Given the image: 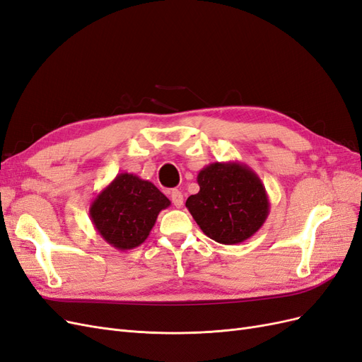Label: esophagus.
<instances>
[{
	"mask_svg": "<svg viewBox=\"0 0 362 362\" xmlns=\"http://www.w3.org/2000/svg\"><path fill=\"white\" fill-rule=\"evenodd\" d=\"M170 199H172L173 205L177 206V208H181L182 204H184V196H182V193H181L180 190H177V189L170 192Z\"/></svg>",
	"mask_w": 362,
	"mask_h": 362,
	"instance_id": "1",
	"label": "esophagus"
}]
</instances>
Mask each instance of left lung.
I'll return each instance as SVG.
<instances>
[{"label":"left lung","instance_id":"left-lung-1","mask_svg":"<svg viewBox=\"0 0 362 362\" xmlns=\"http://www.w3.org/2000/svg\"><path fill=\"white\" fill-rule=\"evenodd\" d=\"M199 192L185 206L202 233L222 245H238L266 222L270 202L258 175L240 161L211 163L198 173Z\"/></svg>","mask_w":362,"mask_h":362}]
</instances>
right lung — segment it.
Here are the masks:
<instances>
[{
	"instance_id": "add662e5",
	"label": "right lung",
	"mask_w": 362,
	"mask_h": 362,
	"mask_svg": "<svg viewBox=\"0 0 362 362\" xmlns=\"http://www.w3.org/2000/svg\"><path fill=\"white\" fill-rule=\"evenodd\" d=\"M170 201L154 184L133 173H119L92 201L90 221L105 242L129 250L148 238L161 210Z\"/></svg>"
}]
</instances>
